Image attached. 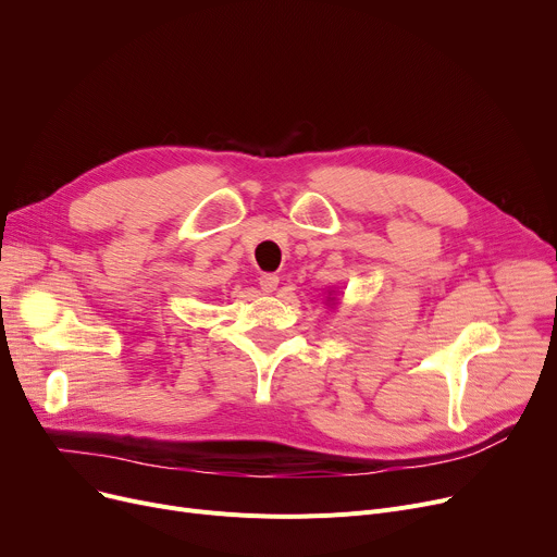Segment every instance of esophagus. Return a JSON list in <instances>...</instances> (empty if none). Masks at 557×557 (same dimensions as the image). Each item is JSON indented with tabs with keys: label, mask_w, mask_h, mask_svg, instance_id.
<instances>
[{
	"label": "esophagus",
	"mask_w": 557,
	"mask_h": 557,
	"mask_svg": "<svg viewBox=\"0 0 557 557\" xmlns=\"http://www.w3.org/2000/svg\"><path fill=\"white\" fill-rule=\"evenodd\" d=\"M277 284H280V277L275 273H263L259 277V286H261V290H267V294H273Z\"/></svg>",
	"instance_id": "obj_1"
}]
</instances>
